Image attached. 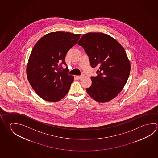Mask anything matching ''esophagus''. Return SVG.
<instances>
[{"instance_id": "34e87169", "label": "esophagus", "mask_w": 158, "mask_h": 158, "mask_svg": "<svg viewBox=\"0 0 158 158\" xmlns=\"http://www.w3.org/2000/svg\"><path fill=\"white\" fill-rule=\"evenodd\" d=\"M83 77H84V75H77V76H76V77H77V78L78 79H80L81 78H83Z\"/></svg>"}]
</instances>
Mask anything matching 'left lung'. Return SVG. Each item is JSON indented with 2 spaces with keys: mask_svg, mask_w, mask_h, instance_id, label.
Wrapping results in <instances>:
<instances>
[{
  "mask_svg": "<svg viewBox=\"0 0 158 158\" xmlns=\"http://www.w3.org/2000/svg\"><path fill=\"white\" fill-rule=\"evenodd\" d=\"M88 56L92 68L97 67V77H91V85L86 88L98 102L110 101L122 91L130 74V63L124 48L108 34L88 33L78 43Z\"/></svg>",
  "mask_w": 158,
  "mask_h": 158,
  "instance_id": "left-lung-1",
  "label": "left lung"
}]
</instances>
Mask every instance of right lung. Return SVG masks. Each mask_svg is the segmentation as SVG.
<instances>
[{
    "label": "right lung",
    "instance_id": "right-lung-1",
    "mask_svg": "<svg viewBox=\"0 0 158 158\" xmlns=\"http://www.w3.org/2000/svg\"><path fill=\"white\" fill-rule=\"evenodd\" d=\"M80 34L56 31L47 34L34 45L28 60L27 75L39 97L49 102L63 99L69 90L74 77L68 75L67 52L78 42Z\"/></svg>",
    "mask_w": 158,
    "mask_h": 158
}]
</instances>
